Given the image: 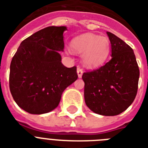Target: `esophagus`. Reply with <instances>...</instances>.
I'll return each mask as SVG.
<instances>
[{"instance_id":"obj_1","label":"esophagus","mask_w":148,"mask_h":148,"mask_svg":"<svg viewBox=\"0 0 148 148\" xmlns=\"http://www.w3.org/2000/svg\"><path fill=\"white\" fill-rule=\"evenodd\" d=\"M77 75H78V77L81 78L82 77V74H83V69L81 67H77Z\"/></svg>"}]
</instances>
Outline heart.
I'll use <instances>...</instances> for the list:
<instances>
[{
  "instance_id": "1",
  "label": "heart",
  "mask_w": 148,
  "mask_h": 148,
  "mask_svg": "<svg viewBox=\"0 0 148 148\" xmlns=\"http://www.w3.org/2000/svg\"><path fill=\"white\" fill-rule=\"evenodd\" d=\"M71 50L83 53L84 64L89 67H97L105 62L110 53V40L107 37L84 34L72 40Z\"/></svg>"
}]
</instances>
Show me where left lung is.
<instances>
[{"label": "left lung", "mask_w": 148, "mask_h": 148, "mask_svg": "<svg viewBox=\"0 0 148 148\" xmlns=\"http://www.w3.org/2000/svg\"><path fill=\"white\" fill-rule=\"evenodd\" d=\"M111 59L103 66L84 72V100L93 112L104 116L120 114L135 99L140 71L133 49L124 40L107 32Z\"/></svg>", "instance_id": "obj_1"}]
</instances>
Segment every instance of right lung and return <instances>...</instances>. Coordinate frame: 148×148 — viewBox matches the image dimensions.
<instances>
[{"label":"right lung","mask_w":148,"mask_h":148,"mask_svg":"<svg viewBox=\"0 0 148 148\" xmlns=\"http://www.w3.org/2000/svg\"><path fill=\"white\" fill-rule=\"evenodd\" d=\"M66 27H47L21 42L10 63L9 87L20 108L33 114L48 113L63 91L76 81L77 67H65L59 51L64 47Z\"/></svg>","instance_id":"add662e5"}]
</instances>
